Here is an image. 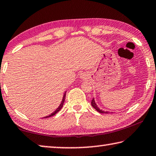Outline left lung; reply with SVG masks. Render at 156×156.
I'll use <instances>...</instances> for the list:
<instances>
[{
	"mask_svg": "<svg viewBox=\"0 0 156 156\" xmlns=\"http://www.w3.org/2000/svg\"><path fill=\"white\" fill-rule=\"evenodd\" d=\"M91 104L92 105V107L94 108V109L97 111V112H100V113H105V114H108V113H110V112H108V111H103L102 110H101L98 107L97 105H96V103H95V101H94V98H93L92 100H91Z\"/></svg>",
	"mask_w": 156,
	"mask_h": 156,
	"instance_id": "obj_1",
	"label": "left lung"
}]
</instances>
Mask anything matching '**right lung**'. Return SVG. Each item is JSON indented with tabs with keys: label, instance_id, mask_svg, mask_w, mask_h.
I'll return each mask as SVG.
<instances>
[{
	"label": "right lung",
	"instance_id": "1",
	"mask_svg": "<svg viewBox=\"0 0 156 156\" xmlns=\"http://www.w3.org/2000/svg\"><path fill=\"white\" fill-rule=\"evenodd\" d=\"M65 96H66V91H65V94H64V96H63V98H62V102H61V103L60 104V105H59V107L57 108V109L55 110V111H54V112H53V113H51L50 115H48V116H47V117H44V118H48V117H52V116H53V115H55V114H57L58 113L59 111H60L61 109H62V108L63 107V104H64V103H65Z\"/></svg>",
	"mask_w": 156,
	"mask_h": 156
}]
</instances>
